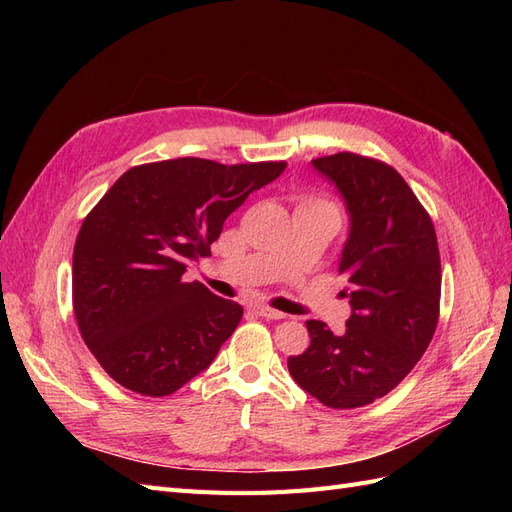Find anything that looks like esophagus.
I'll return each instance as SVG.
<instances>
[{"mask_svg":"<svg viewBox=\"0 0 512 512\" xmlns=\"http://www.w3.org/2000/svg\"><path fill=\"white\" fill-rule=\"evenodd\" d=\"M254 312L258 316H262V318H269V320H282V318H286V314L277 312V309H273L269 305H254Z\"/></svg>","mask_w":512,"mask_h":512,"instance_id":"obj_1","label":"esophagus"}]
</instances>
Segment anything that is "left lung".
Returning a JSON list of instances; mask_svg holds the SVG:
<instances>
[{
	"instance_id": "obj_1",
	"label": "left lung",
	"mask_w": 512,
	"mask_h": 512,
	"mask_svg": "<svg viewBox=\"0 0 512 512\" xmlns=\"http://www.w3.org/2000/svg\"><path fill=\"white\" fill-rule=\"evenodd\" d=\"M342 196L350 230L337 271L352 314L342 335L309 320L312 342L288 371L320 404L346 410L384 397L427 350L440 312V252L423 205L389 164L356 156L312 160Z\"/></svg>"
}]
</instances>
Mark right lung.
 <instances>
[{"label":"right lung","mask_w":512,"mask_h":512,"mask_svg":"<svg viewBox=\"0 0 512 512\" xmlns=\"http://www.w3.org/2000/svg\"><path fill=\"white\" fill-rule=\"evenodd\" d=\"M284 168L203 158L143 164L91 209L74 243L72 303L87 348L115 382L164 397L213 363L243 307L183 282V273L211 254L228 215Z\"/></svg>","instance_id":"right-lung-1"}]
</instances>
